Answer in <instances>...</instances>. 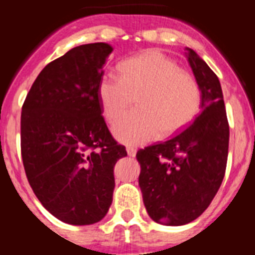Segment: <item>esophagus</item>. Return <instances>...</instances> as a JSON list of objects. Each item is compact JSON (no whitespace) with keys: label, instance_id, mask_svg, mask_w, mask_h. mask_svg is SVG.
<instances>
[{"label":"esophagus","instance_id":"34e87169","mask_svg":"<svg viewBox=\"0 0 255 255\" xmlns=\"http://www.w3.org/2000/svg\"><path fill=\"white\" fill-rule=\"evenodd\" d=\"M126 152H128L130 157H135V154H136V149L134 147H128L126 148Z\"/></svg>","mask_w":255,"mask_h":255}]
</instances>
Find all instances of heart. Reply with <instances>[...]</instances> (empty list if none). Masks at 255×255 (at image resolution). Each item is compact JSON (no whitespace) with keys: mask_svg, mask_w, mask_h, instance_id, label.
<instances>
[{"mask_svg":"<svg viewBox=\"0 0 255 255\" xmlns=\"http://www.w3.org/2000/svg\"><path fill=\"white\" fill-rule=\"evenodd\" d=\"M121 78L105 74L98 83V100L108 123L116 121L132 103L138 108L114 125L121 143L138 145L161 132L170 136L189 125L199 112L200 89L195 79L157 49L123 61Z\"/></svg>","mask_w":255,"mask_h":255,"instance_id":"1","label":"heart"}]
</instances>
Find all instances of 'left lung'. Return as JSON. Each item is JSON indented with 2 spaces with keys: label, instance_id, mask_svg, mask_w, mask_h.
<instances>
[{
  "label": "left lung",
  "instance_id": "left-lung-1",
  "mask_svg": "<svg viewBox=\"0 0 255 255\" xmlns=\"http://www.w3.org/2000/svg\"><path fill=\"white\" fill-rule=\"evenodd\" d=\"M186 57L200 89L202 111L170 140L138 150L139 186L148 215L168 226L199 217L225 176L230 129L220 80L197 52Z\"/></svg>",
  "mask_w": 255,
  "mask_h": 255
}]
</instances>
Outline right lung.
Returning <instances> with one entry per match:
<instances>
[{
  "mask_svg": "<svg viewBox=\"0 0 255 255\" xmlns=\"http://www.w3.org/2000/svg\"><path fill=\"white\" fill-rule=\"evenodd\" d=\"M114 51L82 44L44 67L21 110V157L42 206L62 222L92 225L107 215L114 167L128 155L102 116L98 83Z\"/></svg>",
  "mask_w": 255,
  "mask_h": 255,
  "instance_id": "obj_1",
  "label": "right lung"
}]
</instances>
